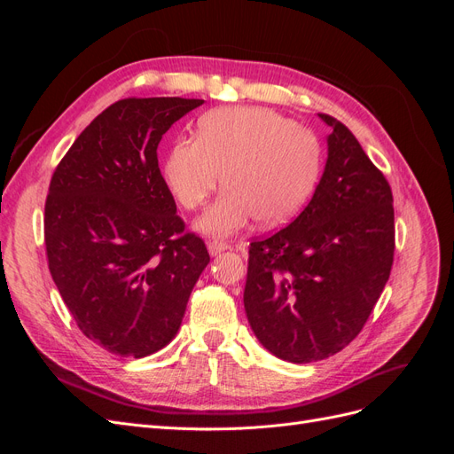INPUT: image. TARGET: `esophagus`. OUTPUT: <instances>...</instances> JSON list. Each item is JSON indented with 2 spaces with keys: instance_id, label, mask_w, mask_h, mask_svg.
<instances>
[{
  "instance_id": "1",
  "label": "esophagus",
  "mask_w": 454,
  "mask_h": 454,
  "mask_svg": "<svg viewBox=\"0 0 454 454\" xmlns=\"http://www.w3.org/2000/svg\"><path fill=\"white\" fill-rule=\"evenodd\" d=\"M225 250H229V246H227L225 242H222V240H210V242H208V252H210V255H217V254H222V252H225Z\"/></svg>"
}]
</instances>
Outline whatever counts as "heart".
Here are the masks:
<instances>
[{
    "instance_id": "heart-1",
    "label": "heart",
    "mask_w": 454,
    "mask_h": 454,
    "mask_svg": "<svg viewBox=\"0 0 454 454\" xmlns=\"http://www.w3.org/2000/svg\"><path fill=\"white\" fill-rule=\"evenodd\" d=\"M322 147L316 134L267 107H217L200 117L197 140L168 149L162 180L185 210L208 199L223 172V193L195 223L202 235L225 239L254 219L277 227L292 219L318 182Z\"/></svg>"
}]
</instances>
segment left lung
<instances>
[{"mask_svg":"<svg viewBox=\"0 0 454 454\" xmlns=\"http://www.w3.org/2000/svg\"><path fill=\"white\" fill-rule=\"evenodd\" d=\"M307 208L250 244L244 309L270 354L292 364L325 360L362 332L388 282L394 206L387 177L337 119Z\"/></svg>","mask_w":454,"mask_h":454,"instance_id":"8db88e82","label":"left lung"}]
</instances>
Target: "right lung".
Segmentation results:
<instances>
[{"mask_svg":"<svg viewBox=\"0 0 454 454\" xmlns=\"http://www.w3.org/2000/svg\"><path fill=\"white\" fill-rule=\"evenodd\" d=\"M202 104L119 100L77 136L52 174L51 277L81 332L122 358L168 345L210 263L204 242L184 232L157 160L162 134Z\"/></svg>","mask_w":454,"mask_h":454,"instance_id":"right-lung-1","label":"right lung"}]
</instances>
